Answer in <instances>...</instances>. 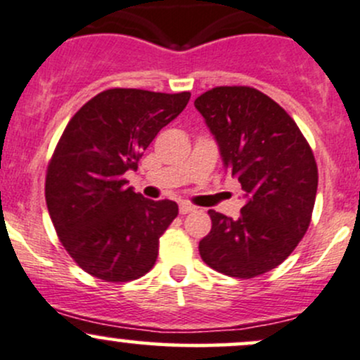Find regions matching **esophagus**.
Masks as SVG:
<instances>
[{"instance_id":"esophagus-1","label":"esophagus","mask_w":360,"mask_h":360,"mask_svg":"<svg viewBox=\"0 0 360 360\" xmlns=\"http://www.w3.org/2000/svg\"><path fill=\"white\" fill-rule=\"evenodd\" d=\"M195 210H196V207H193L191 203H186V201L179 203V213H181V215H186V213H191Z\"/></svg>"}]
</instances>
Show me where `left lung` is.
<instances>
[{"label": "left lung", "mask_w": 360, "mask_h": 360, "mask_svg": "<svg viewBox=\"0 0 360 360\" xmlns=\"http://www.w3.org/2000/svg\"><path fill=\"white\" fill-rule=\"evenodd\" d=\"M195 108L248 200L236 220L208 210L212 231L200 240L201 259L236 278L266 274L289 258L311 224L313 150L289 112L252 86H215L196 97Z\"/></svg>", "instance_id": "1"}]
</instances>
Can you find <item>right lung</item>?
I'll return each instance as SVG.
<instances>
[{"label": "right lung", "mask_w": 360, "mask_h": 360, "mask_svg": "<svg viewBox=\"0 0 360 360\" xmlns=\"http://www.w3.org/2000/svg\"><path fill=\"white\" fill-rule=\"evenodd\" d=\"M189 92L108 89L66 124L46 171V203L63 248L104 282L136 280L152 270L159 239L177 217L171 200H147L126 188L157 133L186 108Z\"/></svg>", "instance_id": "right-lung-1"}]
</instances>
